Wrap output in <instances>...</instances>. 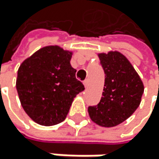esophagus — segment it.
Here are the masks:
<instances>
[{
    "label": "esophagus",
    "mask_w": 159,
    "mask_h": 159,
    "mask_svg": "<svg viewBox=\"0 0 159 159\" xmlns=\"http://www.w3.org/2000/svg\"><path fill=\"white\" fill-rule=\"evenodd\" d=\"M84 86H85V88H89V79H86V80L84 81Z\"/></svg>",
    "instance_id": "esophagus-1"
}]
</instances>
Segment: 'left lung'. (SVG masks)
<instances>
[{"label": "left lung", "mask_w": 159, "mask_h": 159, "mask_svg": "<svg viewBox=\"0 0 159 159\" xmlns=\"http://www.w3.org/2000/svg\"><path fill=\"white\" fill-rule=\"evenodd\" d=\"M105 72V84L100 102L89 107L90 119L101 127L117 126L139 107L144 93L141 78L130 61L118 51L99 53Z\"/></svg>", "instance_id": "obj_1"}]
</instances>
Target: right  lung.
<instances>
[{
  "instance_id": "1",
  "label": "right lung",
  "mask_w": 159,
  "mask_h": 159,
  "mask_svg": "<svg viewBox=\"0 0 159 159\" xmlns=\"http://www.w3.org/2000/svg\"><path fill=\"white\" fill-rule=\"evenodd\" d=\"M71 56L70 50L48 46L25 59L18 70L16 89L22 107L39 125L64 121L73 99L85 89L75 77Z\"/></svg>"
}]
</instances>
